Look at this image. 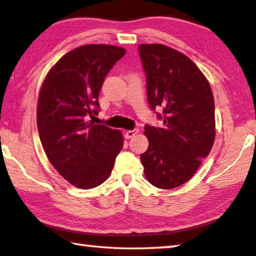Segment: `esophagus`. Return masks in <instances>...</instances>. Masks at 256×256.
I'll return each mask as SVG.
<instances>
[{"label":"esophagus","instance_id":"34e87169","mask_svg":"<svg viewBox=\"0 0 256 256\" xmlns=\"http://www.w3.org/2000/svg\"><path fill=\"white\" fill-rule=\"evenodd\" d=\"M138 129H132V130H127L124 132V137L127 138V140H130V138H132L135 135H137L138 134Z\"/></svg>","mask_w":256,"mask_h":256}]
</instances>
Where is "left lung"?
<instances>
[{"label":"left lung","instance_id":"1","mask_svg":"<svg viewBox=\"0 0 256 256\" xmlns=\"http://www.w3.org/2000/svg\"><path fill=\"white\" fill-rule=\"evenodd\" d=\"M147 100L163 121L146 124L148 148L140 155L147 180L173 189L194 176L214 142V101L207 78L189 57L160 44L138 46Z\"/></svg>","mask_w":256,"mask_h":256}]
</instances>
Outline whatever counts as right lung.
<instances>
[{
  "label": "right lung",
  "mask_w": 256,
  "mask_h": 256,
  "mask_svg": "<svg viewBox=\"0 0 256 256\" xmlns=\"http://www.w3.org/2000/svg\"><path fill=\"white\" fill-rule=\"evenodd\" d=\"M126 50L111 44L73 49L49 70L37 108L39 137L49 162L80 189L100 186L124 146L121 132L88 118L98 114L106 76Z\"/></svg>",
  "instance_id": "1"
}]
</instances>
